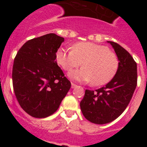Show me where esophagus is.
I'll use <instances>...</instances> for the list:
<instances>
[{"label": "esophagus", "instance_id": "1", "mask_svg": "<svg viewBox=\"0 0 147 147\" xmlns=\"http://www.w3.org/2000/svg\"><path fill=\"white\" fill-rule=\"evenodd\" d=\"M76 87H77V85L74 84V83H71V88H75Z\"/></svg>", "mask_w": 147, "mask_h": 147}]
</instances>
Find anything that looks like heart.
Returning <instances> with one entry per match:
<instances>
[{
    "instance_id": "obj_1",
    "label": "heart",
    "mask_w": 147,
    "mask_h": 147,
    "mask_svg": "<svg viewBox=\"0 0 147 147\" xmlns=\"http://www.w3.org/2000/svg\"><path fill=\"white\" fill-rule=\"evenodd\" d=\"M55 59L66 71L77 68L82 62V68L71 71L69 77L78 82H92V85L96 86L109 82L119 65L118 58L108 47L91 42H77L71 50L60 48L55 53Z\"/></svg>"
}]
</instances>
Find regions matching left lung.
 <instances>
[{"mask_svg": "<svg viewBox=\"0 0 147 147\" xmlns=\"http://www.w3.org/2000/svg\"><path fill=\"white\" fill-rule=\"evenodd\" d=\"M111 44L119 60L117 71L111 82L94 91L85 90L81 100L83 115L92 123L104 124L114 121L129 105L137 84V67L130 53L116 42Z\"/></svg>", "mask_w": 147, "mask_h": 147, "instance_id": "8db88e82", "label": "left lung"}]
</instances>
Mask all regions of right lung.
<instances>
[{"mask_svg":"<svg viewBox=\"0 0 147 147\" xmlns=\"http://www.w3.org/2000/svg\"><path fill=\"white\" fill-rule=\"evenodd\" d=\"M64 38L49 33L25 42L15 56L12 71L15 96L24 111L44 118L57 111L71 82L55 61Z\"/></svg>","mask_w":147,"mask_h":147,"instance_id":"obj_1","label":"right lung"}]
</instances>
